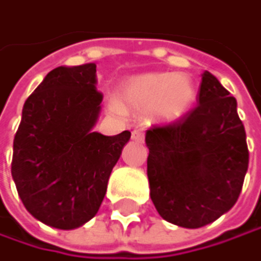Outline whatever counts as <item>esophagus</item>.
Listing matches in <instances>:
<instances>
[{
	"mask_svg": "<svg viewBox=\"0 0 261 261\" xmlns=\"http://www.w3.org/2000/svg\"><path fill=\"white\" fill-rule=\"evenodd\" d=\"M132 139L136 141V142H142L144 141V133L141 132V129H135V132L132 133Z\"/></svg>",
	"mask_w": 261,
	"mask_h": 261,
	"instance_id": "1",
	"label": "esophagus"
}]
</instances>
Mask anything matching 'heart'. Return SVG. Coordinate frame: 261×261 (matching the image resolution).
<instances>
[{"mask_svg":"<svg viewBox=\"0 0 261 261\" xmlns=\"http://www.w3.org/2000/svg\"><path fill=\"white\" fill-rule=\"evenodd\" d=\"M194 99L196 88L188 76L151 71L128 77L108 107L116 114H150L159 123H174L191 110Z\"/></svg>","mask_w":261,"mask_h":261,"instance_id":"b5f03b06","label":"heart"}]
</instances>
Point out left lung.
<instances>
[{
    "label": "left lung",
    "instance_id": "left-lung-1",
    "mask_svg": "<svg viewBox=\"0 0 261 261\" xmlns=\"http://www.w3.org/2000/svg\"><path fill=\"white\" fill-rule=\"evenodd\" d=\"M197 96L199 105L180 122L145 135L151 200L164 220L190 229L236 205L249 164L236 97L210 71Z\"/></svg>",
    "mask_w": 261,
    "mask_h": 261
}]
</instances>
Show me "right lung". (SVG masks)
<instances>
[{
    "mask_svg": "<svg viewBox=\"0 0 261 261\" xmlns=\"http://www.w3.org/2000/svg\"><path fill=\"white\" fill-rule=\"evenodd\" d=\"M96 84L94 62L51 70L27 97L13 139L18 194L36 220L56 229H76L96 216L132 136L93 132L102 102Z\"/></svg>",
    "mask_w": 261,
    "mask_h": 261,
    "instance_id": "1",
    "label": "right lung"
}]
</instances>
